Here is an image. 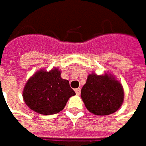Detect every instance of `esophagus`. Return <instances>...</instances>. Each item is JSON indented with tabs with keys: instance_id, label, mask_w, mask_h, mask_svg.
I'll return each instance as SVG.
<instances>
[{
	"instance_id": "1",
	"label": "esophagus",
	"mask_w": 146,
	"mask_h": 146,
	"mask_svg": "<svg viewBox=\"0 0 146 146\" xmlns=\"http://www.w3.org/2000/svg\"><path fill=\"white\" fill-rule=\"evenodd\" d=\"M75 93H76V95H80V92H81V89L79 88H76L75 90Z\"/></svg>"
}]
</instances>
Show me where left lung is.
Returning a JSON list of instances; mask_svg holds the SVG:
<instances>
[{"label": "left lung", "instance_id": "left-lung-1", "mask_svg": "<svg viewBox=\"0 0 146 146\" xmlns=\"http://www.w3.org/2000/svg\"><path fill=\"white\" fill-rule=\"evenodd\" d=\"M81 97L89 112L98 116L118 110L124 100L121 84L108 75H89L81 90Z\"/></svg>", "mask_w": 146, "mask_h": 146}]
</instances>
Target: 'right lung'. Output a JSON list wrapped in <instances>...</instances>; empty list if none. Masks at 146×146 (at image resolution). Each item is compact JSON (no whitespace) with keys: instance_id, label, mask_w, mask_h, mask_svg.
I'll use <instances>...</instances> for the list:
<instances>
[{"instance_id":"right-lung-1","label":"right lung","mask_w":146,"mask_h":146,"mask_svg":"<svg viewBox=\"0 0 146 146\" xmlns=\"http://www.w3.org/2000/svg\"><path fill=\"white\" fill-rule=\"evenodd\" d=\"M58 69L50 71L41 70L27 81L23 98L27 106L34 112L53 115L62 111L69 98L75 92L69 81L62 79Z\"/></svg>"}]
</instances>
